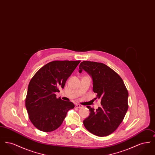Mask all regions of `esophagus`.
<instances>
[{
	"label": "esophagus",
	"mask_w": 155,
	"mask_h": 155,
	"mask_svg": "<svg viewBox=\"0 0 155 155\" xmlns=\"http://www.w3.org/2000/svg\"><path fill=\"white\" fill-rule=\"evenodd\" d=\"M75 107L77 108H82L83 107V106L81 105V104H76L75 106Z\"/></svg>",
	"instance_id": "esophagus-1"
}]
</instances>
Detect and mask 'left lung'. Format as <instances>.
<instances>
[{
	"instance_id": "8db88e82",
	"label": "left lung",
	"mask_w": 155,
	"mask_h": 155,
	"mask_svg": "<svg viewBox=\"0 0 155 155\" xmlns=\"http://www.w3.org/2000/svg\"><path fill=\"white\" fill-rule=\"evenodd\" d=\"M79 72L87 71L93 80V91L96 99L101 101L98 109L87 107L90 111L84 125L96 136L106 137L113 133L123 121L127 111L128 92L122 78L109 67L102 63L84 61Z\"/></svg>"
}]
</instances>
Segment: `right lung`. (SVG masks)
<instances>
[{"mask_svg":"<svg viewBox=\"0 0 155 155\" xmlns=\"http://www.w3.org/2000/svg\"><path fill=\"white\" fill-rule=\"evenodd\" d=\"M80 60H55L41 68L31 80L25 107L31 122L39 130L51 132L61 125L68 111L74 107L71 102L57 98L56 92L63 88L68 78Z\"/></svg>","mask_w":155,"mask_h":155,"instance_id":"add662e5","label":"right lung"}]
</instances>
